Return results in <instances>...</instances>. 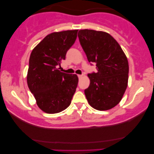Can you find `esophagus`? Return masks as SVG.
<instances>
[{
	"label": "esophagus",
	"instance_id": "obj_1",
	"mask_svg": "<svg viewBox=\"0 0 154 154\" xmlns=\"http://www.w3.org/2000/svg\"><path fill=\"white\" fill-rule=\"evenodd\" d=\"M78 77H79V79H81V78H82V77H83V75H81V74L78 75Z\"/></svg>",
	"mask_w": 154,
	"mask_h": 154
}]
</instances>
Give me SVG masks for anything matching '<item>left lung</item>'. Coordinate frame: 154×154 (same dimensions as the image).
I'll return each instance as SVG.
<instances>
[{
  "label": "left lung",
  "mask_w": 154,
  "mask_h": 154,
  "mask_svg": "<svg viewBox=\"0 0 154 154\" xmlns=\"http://www.w3.org/2000/svg\"><path fill=\"white\" fill-rule=\"evenodd\" d=\"M80 43L89 62L96 63L97 73H89L90 85L85 90L89 104L99 111L113 108L127 88L129 65L118 42L106 32L82 29Z\"/></svg>",
  "instance_id": "1"
}]
</instances>
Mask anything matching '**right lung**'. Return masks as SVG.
<instances>
[{"label": "right lung", "instance_id": "1", "mask_svg": "<svg viewBox=\"0 0 154 154\" xmlns=\"http://www.w3.org/2000/svg\"><path fill=\"white\" fill-rule=\"evenodd\" d=\"M78 30L50 33L31 52L27 84L38 106L47 113L66 109L71 102L79 82L75 74L61 72L57 66L75 43Z\"/></svg>", "mask_w": 154, "mask_h": 154}]
</instances>
